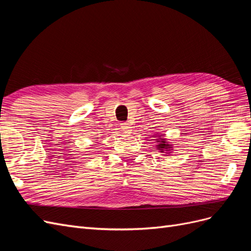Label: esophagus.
Wrapping results in <instances>:
<instances>
[{
    "label": "esophagus",
    "mask_w": 251,
    "mask_h": 251,
    "mask_svg": "<svg viewBox=\"0 0 251 251\" xmlns=\"http://www.w3.org/2000/svg\"><path fill=\"white\" fill-rule=\"evenodd\" d=\"M120 126H121V130H124V131H126V132L131 131V128H132L131 125L128 124V123H123V124L120 125Z\"/></svg>",
    "instance_id": "obj_1"
}]
</instances>
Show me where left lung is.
<instances>
[{
  "instance_id": "left-lung-1",
  "label": "left lung",
  "mask_w": 251,
  "mask_h": 251,
  "mask_svg": "<svg viewBox=\"0 0 251 251\" xmlns=\"http://www.w3.org/2000/svg\"><path fill=\"white\" fill-rule=\"evenodd\" d=\"M158 142H160V143L158 144V150H160V151H170V150H168V149H171V148H172V147L170 146V144H166L165 141H164V139H162V138L159 139Z\"/></svg>"
}]
</instances>
